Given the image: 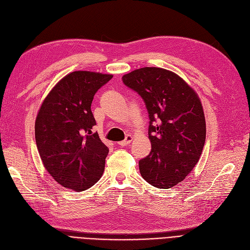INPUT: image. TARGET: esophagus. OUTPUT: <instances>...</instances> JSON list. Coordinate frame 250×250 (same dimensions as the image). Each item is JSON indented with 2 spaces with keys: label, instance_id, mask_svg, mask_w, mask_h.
I'll list each match as a JSON object with an SVG mask.
<instances>
[{
  "label": "esophagus",
  "instance_id": "esophagus-1",
  "mask_svg": "<svg viewBox=\"0 0 250 250\" xmlns=\"http://www.w3.org/2000/svg\"><path fill=\"white\" fill-rule=\"evenodd\" d=\"M132 141H133V136L127 135L126 138L124 141H121V142H118V144L121 145V146H123V147H125V146H127L129 143H131Z\"/></svg>",
  "mask_w": 250,
  "mask_h": 250
}]
</instances>
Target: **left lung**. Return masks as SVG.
I'll return each instance as SVG.
<instances>
[{"label": "left lung", "instance_id": "obj_1", "mask_svg": "<svg viewBox=\"0 0 250 250\" xmlns=\"http://www.w3.org/2000/svg\"><path fill=\"white\" fill-rule=\"evenodd\" d=\"M123 83L143 99L148 115L149 155L139 161L150 185L168 189L196 166L205 143L202 105L179 75L164 68L144 67L123 77Z\"/></svg>", "mask_w": 250, "mask_h": 250}]
</instances>
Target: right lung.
<instances>
[{"label":"right lung","instance_id":"right-lung-1","mask_svg":"<svg viewBox=\"0 0 250 250\" xmlns=\"http://www.w3.org/2000/svg\"><path fill=\"white\" fill-rule=\"evenodd\" d=\"M111 74L74 71L42 102L36 121V142L46 169L60 185L84 191L100 180L109 149L93 133L94 96Z\"/></svg>","mask_w":250,"mask_h":250}]
</instances>
